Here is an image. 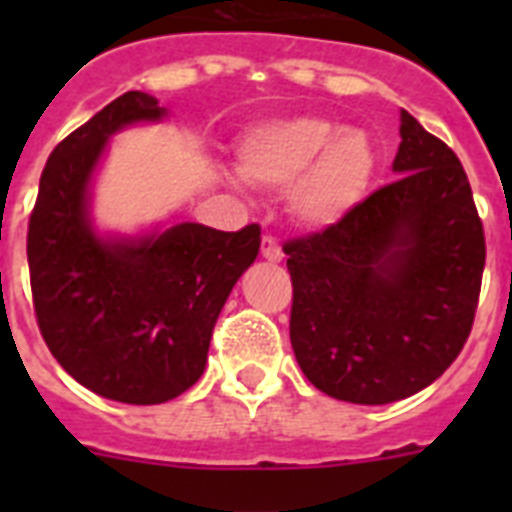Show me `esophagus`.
I'll list each match as a JSON object with an SVG mask.
<instances>
[{"label": "esophagus", "mask_w": 512, "mask_h": 512, "mask_svg": "<svg viewBox=\"0 0 512 512\" xmlns=\"http://www.w3.org/2000/svg\"><path fill=\"white\" fill-rule=\"evenodd\" d=\"M261 256H264L266 261H271V264H279V261L284 259L282 248H279V243L271 238V235H264V241H261Z\"/></svg>", "instance_id": "1"}]
</instances>
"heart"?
<instances>
[{
  "mask_svg": "<svg viewBox=\"0 0 512 512\" xmlns=\"http://www.w3.org/2000/svg\"><path fill=\"white\" fill-rule=\"evenodd\" d=\"M377 169L366 130L320 115L259 122L238 143V174L251 187L287 192L289 215L307 230L346 223L372 192Z\"/></svg>",
  "mask_w": 512,
  "mask_h": 512,
  "instance_id": "obj_1",
  "label": "heart"
}]
</instances>
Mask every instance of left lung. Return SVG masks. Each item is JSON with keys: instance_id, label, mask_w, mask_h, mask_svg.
<instances>
[{"instance_id": "1", "label": "left lung", "mask_w": 512, "mask_h": 512, "mask_svg": "<svg viewBox=\"0 0 512 512\" xmlns=\"http://www.w3.org/2000/svg\"><path fill=\"white\" fill-rule=\"evenodd\" d=\"M395 182L338 228L284 246L289 338L320 392L356 405L436 382L469 338L485 233L459 158L400 110Z\"/></svg>"}]
</instances>
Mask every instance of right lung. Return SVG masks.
Returning <instances> with one entry per match:
<instances>
[{
	"label": "right lung",
	"mask_w": 512,
	"mask_h": 512,
	"mask_svg": "<svg viewBox=\"0 0 512 512\" xmlns=\"http://www.w3.org/2000/svg\"><path fill=\"white\" fill-rule=\"evenodd\" d=\"M166 117L153 97L128 92L61 140L27 228L35 315L51 354L94 395L128 405L169 402L202 377L217 315L261 246L259 225L99 228L92 192L112 135Z\"/></svg>",
	"instance_id": "add662e5"
}]
</instances>
